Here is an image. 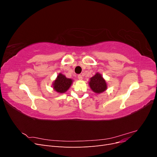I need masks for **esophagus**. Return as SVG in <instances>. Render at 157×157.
<instances>
[{"label": "esophagus", "mask_w": 157, "mask_h": 157, "mask_svg": "<svg viewBox=\"0 0 157 157\" xmlns=\"http://www.w3.org/2000/svg\"><path fill=\"white\" fill-rule=\"evenodd\" d=\"M78 78L79 80H82V75H78Z\"/></svg>", "instance_id": "34e87169"}]
</instances>
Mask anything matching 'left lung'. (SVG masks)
Instances as JSON below:
<instances>
[{
  "label": "left lung",
  "instance_id": "left-lung-1",
  "mask_svg": "<svg viewBox=\"0 0 157 157\" xmlns=\"http://www.w3.org/2000/svg\"><path fill=\"white\" fill-rule=\"evenodd\" d=\"M89 85L92 91L97 94H101L107 88L105 80L103 78L101 74L98 73L90 79Z\"/></svg>",
  "mask_w": 157,
  "mask_h": 157
}]
</instances>
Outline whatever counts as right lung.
Returning a JSON list of instances; mask_svg holds the SVG:
<instances>
[{
	"label": "right lung",
	"instance_id": "add662e5",
	"mask_svg": "<svg viewBox=\"0 0 157 157\" xmlns=\"http://www.w3.org/2000/svg\"><path fill=\"white\" fill-rule=\"evenodd\" d=\"M73 80L68 78L65 75L59 73L53 83V88L59 93H65L70 88Z\"/></svg>",
	"mask_w": 157,
	"mask_h": 157
}]
</instances>
